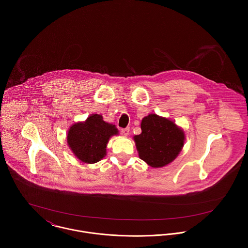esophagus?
Segmentation results:
<instances>
[{
    "instance_id": "1",
    "label": "esophagus",
    "mask_w": 248,
    "mask_h": 248,
    "mask_svg": "<svg viewBox=\"0 0 248 248\" xmlns=\"http://www.w3.org/2000/svg\"><path fill=\"white\" fill-rule=\"evenodd\" d=\"M121 133H122V135H124V136H129V134H130V128H125V129H122L121 130Z\"/></svg>"
}]
</instances>
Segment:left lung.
<instances>
[{"label": "left lung", "mask_w": 248, "mask_h": 248, "mask_svg": "<svg viewBox=\"0 0 248 248\" xmlns=\"http://www.w3.org/2000/svg\"><path fill=\"white\" fill-rule=\"evenodd\" d=\"M140 127L141 134L134 137L140 159L153 168H161L177 158L185 134L173 120L150 113L142 118Z\"/></svg>", "instance_id": "8db88e82"}]
</instances>
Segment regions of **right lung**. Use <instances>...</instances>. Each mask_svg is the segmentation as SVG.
<instances>
[{"label":"right lung","instance_id":"right-lung-1","mask_svg":"<svg viewBox=\"0 0 248 248\" xmlns=\"http://www.w3.org/2000/svg\"><path fill=\"white\" fill-rule=\"evenodd\" d=\"M118 135L115 125L104 121L101 114L93 113L85 121L71 125L68 130L67 142L73 155L82 162L93 164L107 155L109 139Z\"/></svg>","mask_w":248,"mask_h":248}]
</instances>
